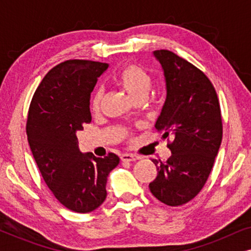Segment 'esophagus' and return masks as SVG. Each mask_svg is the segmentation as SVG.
Returning <instances> with one entry per match:
<instances>
[{"label":"esophagus","mask_w":251,"mask_h":251,"mask_svg":"<svg viewBox=\"0 0 251 251\" xmlns=\"http://www.w3.org/2000/svg\"><path fill=\"white\" fill-rule=\"evenodd\" d=\"M139 159L140 157L138 155H136V154H132V153H125L121 155V160L126 161V162H131V161H136Z\"/></svg>","instance_id":"34e87169"}]
</instances>
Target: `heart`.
<instances>
[{
  "mask_svg": "<svg viewBox=\"0 0 251 251\" xmlns=\"http://www.w3.org/2000/svg\"><path fill=\"white\" fill-rule=\"evenodd\" d=\"M116 83L125 89L132 99L139 97H147L152 88V76L146 70L137 65H128L125 66L115 76ZM102 98V89L98 88L95 91L92 98V105L97 108Z\"/></svg>",
  "mask_w": 251,
  "mask_h": 251,
  "instance_id": "b5f03b06",
  "label": "heart"
}]
</instances>
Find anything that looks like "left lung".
Listing matches in <instances>:
<instances>
[{"label": "left lung", "instance_id": "8db88e82", "mask_svg": "<svg viewBox=\"0 0 251 251\" xmlns=\"http://www.w3.org/2000/svg\"><path fill=\"white\" fill-rule=\"evenodd\" d=\"M166 82V101L155 122L161 138L173 137L167 161L153 159L157 176L151 193L164 204L187 203L202 190L223 137L214 85L194 65L168 50L153 51Z\"/></svg>", "mask_w": 251, "mask_h": 251}]
</instances>
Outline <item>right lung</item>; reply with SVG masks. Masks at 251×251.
<instances>
[{"instance_id":"right-lung-1","label":"right lung","mask_w":251,"mask_h":251,"mask_svg":"<svg viewBox=\"0 0 251 251\" xmlns=\"http://www.w3.org/2000/svg\"><path fill=\"white\" fill-rule=\"evenodd\" d=\"M109 65L67 60L48 72L30 101L27 139L44 181L61 204L85 214L106 199L108 174L119 156L82 153L76 132L91 122L90 96Z\"/></svg>"}]
</instances>
